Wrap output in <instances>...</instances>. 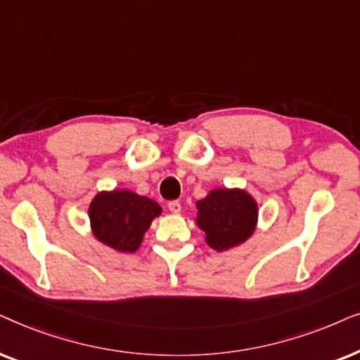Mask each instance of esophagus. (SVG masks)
<instances>
[{"mask_svg":"<svg viewBox=\"0 0 360 360\" xmlns=\"http://www.w3.org/2000/svg\"><path fill=\"white\" fill-rule=\"evenodd\" d=\"M167 209H169V212H172V214H179L181 202L179 200H169V202H167Z\"/></svg>","mask_w":360,"mask_h":360,"instance_id":"obj_1","label":"esophagus"}]
</instances>
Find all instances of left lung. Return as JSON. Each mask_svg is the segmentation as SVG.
Returning a JSON list of instances; mask_svg holds the SVG:
<instances>
[{"label": "left lung", "mask_w": 360, "mask_h": 360, "mask_svg": "<svg viewBox=\"0 0 360 360\" xmlns=\"http://www.w3.org/2000/svg\"><path fill=\"white\" fill-rule=\"evenodd\" d=\"M195 207V224L205 233L207 245L217 252L240 245L257 227L258 205L247 191L212 189Z\"/></svg>", "instance_id": "obj_1"}]
</instances>
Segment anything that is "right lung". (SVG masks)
Returning a JSON list of instances; mask_svg holds the SVG:
<instances>
[{
  "mask_svg": "<svg viewBox=\"0 0 360 360\" xmlns=\"http://www.w3.org/2000/svg\"><path fill=\"white\" fill-rule=\"evenodd\" d=\"M160 214V204L128 189L102 191L89 207L95 238L122 253H133L140 248L145 232Z\"/></svg>",
  "mask_w": 360,
  "mask_h": 360,
  "instance_id": "obj_1",
  "label": "right lung"
}]
</instances>
